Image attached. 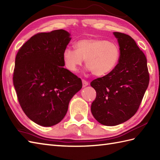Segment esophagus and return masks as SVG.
Instances as JSON below:
<instances>
[{
    "label": "esophagus",
    "mask_w": 160,
    "mask_h": 160,
    "mask_svg": "<svg viewBox=\"0 0 160 160\" xmlns=\"http://www.w3.org/2000/svg\"><path fill=\"white\" fill-rule=\"evenodd\" d=\"M82 86H83V87H87V86L89 85V82H87L86 80H82Z\"/></svg>",
    "instance_id": "1"
}]
</instances>
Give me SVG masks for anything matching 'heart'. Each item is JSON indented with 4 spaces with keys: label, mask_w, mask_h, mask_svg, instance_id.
I'll list each match as a JSON object with an SVG mask.
<instances>
[{
    "label": "heart",
    "mask_w": 160,
    "mask_h": 160,
    "mask_svg": "<svg viewBox=\"0 0 160 160\" xmlns=\"http://www.w3.org/2000/svg\"><path fill=\"white\" fill-rule=\"evenodd\" d=\"M76 49L67 47L62 53L64 66L71 72H76L85 60L88 71L96 76H104L111 73L120 60V47L113 42L82 39L76 43Z\"/></svg>",
    "instance_id": "obj_1"
}]
</instances>
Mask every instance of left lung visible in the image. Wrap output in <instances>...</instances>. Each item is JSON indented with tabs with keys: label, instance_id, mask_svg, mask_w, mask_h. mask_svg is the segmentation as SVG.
Here are the masks:
<instances>
[{
	"label": "left lung",
	"instance_id": "1",
	"mask_svg": "<svg viewBox=\"0 0 160 160\" xmlns=\"http://www.w3.org/2000/svg\"><path fill=\"white\" fill-rule=\"evenodd\" d=\"M113 35L120 47V60L111 73L91 82L96 91L91 113L105 126H116L133 116L149 83L147 58L135 40L123 33Z\"/></svg>",
	"mask_w": 160,
	"mask_h": 160
}]
</instances>
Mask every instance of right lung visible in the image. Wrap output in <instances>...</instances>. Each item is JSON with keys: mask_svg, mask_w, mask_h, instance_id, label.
<instances>
[{"mask_svg": "<svg viewBox=\"0 0 160 160\" xmlns=\"http://www.w3.org/2000/svg\"><path fill=\"white\" fill-rule=\"evenodd\" d=\"M70 33L64 29L40 33L20 47L13 82L20 107L30 120L42 127L58 124L82 80L63 67Z\"/></svg>", "mask_w": 160, "mask_h": 160, "instance_id": "right-lung-1", "label": "right lung"}]
</instances>
